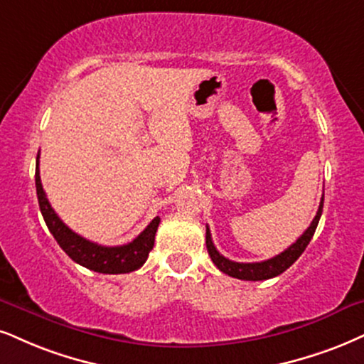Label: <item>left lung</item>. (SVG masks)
I'll return each mask as SVG.
<instances>
[{"label":"left lung","instance_id":"obj_1","mask_svg":"<svg viewBox=\"0 0 364 364\" xmlns=\"http://www.w3.org/2000/svg\"><path fill=\"white\" fill-rule=\"evenodd\" d=\"M322 205H324V197L321 199L319 209H317L316 218L312 219L311 226L304 231V235L295 241L294 245H290L285 251H282L280 255L273 257L270 259H264V262H257V263H237L232 262V259L224 258L221 253L216 250V246L213 243V237H210L209 228H205V246H208L209 257L213 259V263L226 275L240 278V280H268V278H273L280 273H284L287 268H290L291 264L297 262L300 255L304 253V250L307 248V245L311 243L314 232H316L317 224H319L321 214H322Z\"/></svg>","mask_w":364,"mask_h":364}]
</instances>
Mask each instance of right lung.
<instances>
[{
	"instance_id": "1",
	"label": "right lung",
	"mask_w": 364,
	"mask_h": 364,
	"mask_svg": "<svg viewBox=\"0 0 364 364\" xmlns=\"http://www.w3.org/2000/svg\"><path fill=\"white\" fill-rule=\"evenodd\" d=\"M35 187H37L38 205L42 210V216L47 224L48 231L55 237L60 248L74 259L75 263L82 264L89 270L97 273H109V275H118V273H129L138 270L143 263L146 262L148 253L155 245V235L159 230L160 218L156 216L148 226L140 232L132 243L123 246H102L86 237L79 236L64 221L57 216L55 210L52 209L47 196L40 181L38 168V155H37V168H35Z\"/></svg>"
}]
</instances>
